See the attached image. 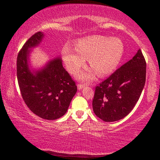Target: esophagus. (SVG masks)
Wrapping results in <instances>:
<instances>
[{"mask_svg": "<svg viewBox=\"0 0 160 160\" xmlns=\"http://www.w3.org/2000/svg\"><path fill=\"white\" fill-rule=\"evenodd\" d=\"M87 86V84H78L77 85V87H78V90H81V89H83L84 88V87H85Z\"/></svg>", "mask_w": 160, "mask_h": 160, "instance_id": "34e87169", "label": "esophagus"}]
</instances>
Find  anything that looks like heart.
Segmentation results:
<instances>
[{
  "label": "heart",
  "mask_w": 160,
  "mask_h": 160,
  "mask_svg": "<svg viewBox=\"0 0 160 160\" xmlns=\"http://www.w3.org/2000/svg\"><path fill=\"white\" fill-rule=\"evenodd\" d=\"M124 52L122 41L118 38L103 36H91L78 40L75 49L68 45L62 50L63 60L67 69L75 73L88 59L89 67L98 76H105L112 73L121 62ZM94 73L89 71L78 75L79 79H92Z\"/></svg>",
  "instance_id": "heart-1"
}]
</instances>
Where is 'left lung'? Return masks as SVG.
<instances>
[{"label":"left lung","instance_id":"obj_1","mask_svg":"<svg viewBox=\"0 0 160 160\" xmlns=\"http://www.w3.org/2000/svg\"><path fill=\"white\" fill-rule=\"evenodd\" d=\"M146 63L141 49L125 64L96 87L94 113L111 122L128 115L139 100L146 82Z\"/></svg>","mask_w":160,"mask_h":160}]
</instances>
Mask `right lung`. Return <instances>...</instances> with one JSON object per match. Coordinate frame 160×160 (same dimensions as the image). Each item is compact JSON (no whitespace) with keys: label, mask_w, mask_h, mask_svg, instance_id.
Masks as SVG:
<instances>
[{"label":"right lung","mask_w":160,"mask_h":160,"mask_svg":"<svg viewBox=\"0 0 160 160\" xmlns=\"http://www.w3.org/2000/svg\"><path fill=\"white\" fill-rule=\"evenodd\" d=\"M44 34L38 32L26 41L17 60V75L21 95L30 110L42 119L55 120L65 114L77 87L62 66L60 57L44 66L32 69L31 50L42 41Z\"/></svg>","instance_id":"1"}]
</instances>
